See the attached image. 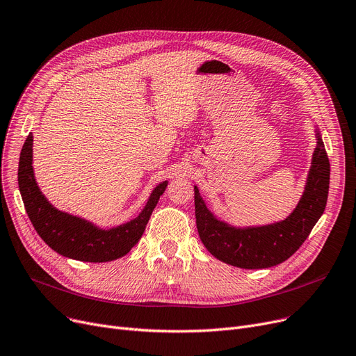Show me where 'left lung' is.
<instances>
[{
  "label": "left lung",
  "instance_id": "left-lung-1",
  "mask_svg": "<svg viewBox=\"0 0 356 356\" xmlns=\"http://www.w3.org/2000/svg\"><path fill=\"white\" fill-rule=\"evenodd\" d=\"M305 191L291 215L266 226L235 227L219 220L194 187L195 223L207 251L226 264L241 268H266L283 263L308 238L325 209L330 182V162L320 133Z\"/></svg>",
  "mask_w": 356,
  "mask_h": 356
}]
</instances>
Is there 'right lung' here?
<instances>
[{"label": "right lung", "instance_id": "1", "mask_svg": "<svg viewBox=\"0 0 356 356\" xmlns=\"http://www.w3.org/2000/svg\"><path fill=\"white\" fill-rule=\"evenodd\" d=\"M32 146L33 136L29 134L20 153L19 188L27 216L45 244L64 257L89 263L112 261L129 252L143 235L168 181L161 182L153 190L145 209L136 219L111 229H101L81 218L60 211L47 200L35 181Z\"/></svg>", "mask_w": 356, "mask_h": 356}]
</instances>
